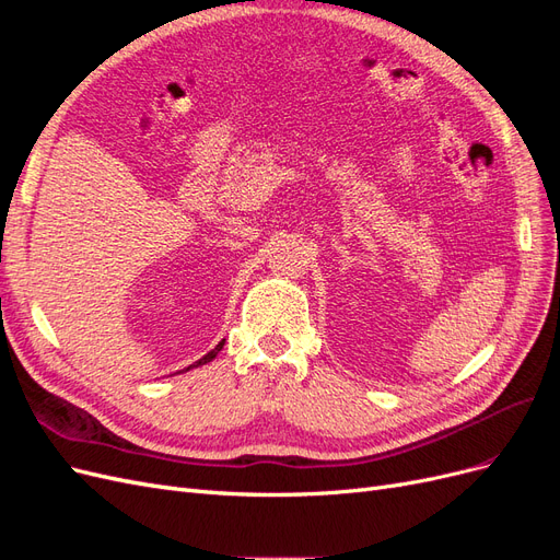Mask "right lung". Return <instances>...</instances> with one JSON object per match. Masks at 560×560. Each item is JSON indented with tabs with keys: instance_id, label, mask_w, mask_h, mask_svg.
<instances>
[{
	"instance_id": "1",
	"label": "right lung",
	"mask_w": 560,
	"mask_h": 560,
	"mask_svg": "<svg viewBox=\"0 0 560 560\" xmlns=\"http://www.w3.org/2000/svg\"><path fill=\"white\" fill-rule=\"evenodd\" d=\"M222 348H224V341H222V343H219V346H217L214 350H210V352L206 354V358H200V360H198V362H194L191 366H186V371H189V369H194V366H200V364H208V362H212V360L217 358V352H219V350H222Z\"/></svg>"
}]
</instances>
